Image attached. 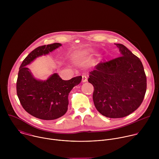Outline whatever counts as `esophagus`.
Listing matches in <instances>:
<instances>
[{
	"label": "esophagus",
	"mask_w": 159,
	"mask_h": 159,
	"mask_svg": "<svg viewBox=\"0 0 159 159\" xmlns=\"http://www.w3.org/2000/svg\"><path fill=\"white\" fill-rule=\"evenodd\" d=\"M87 80V77L86 75H82V82H85Z\"/></svg>",
	"instance_id": "obj_1"
}]
</instances>
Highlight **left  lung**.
<instances>
[{"mask_svg":"<svg viewBox=\"0 0 159 159\" xmlns=\"http://www.w3.org/2000/svg\"><path fill=\"white\" fill-rule=\"evenodd\" d=\"M115 44L121 57L99 63L88 79L94 88L96 108L110 118L130 115L141 105L147 90V77L139 58L123 44Z\"/></svg>","mask_w":159,"mask_h":159,"instance_id":"1","label":"left lung"}]
</instances>
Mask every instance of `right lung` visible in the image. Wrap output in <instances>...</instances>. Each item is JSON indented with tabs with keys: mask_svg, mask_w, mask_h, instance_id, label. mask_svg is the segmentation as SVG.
<instances>
[{
	"mask_svg": "<svg viewBox=\"0 0 159 159\" xmlns=\"http://www.w3.org/2000/svg\"><path fill=\"white\" fill-rule=\"evenodd\" d=\"M61 46V44L55 43L36 48L19 67L16 84L18 98L26 112L41 120H53L63 116L68 109L70 92L82 80V76L64 80L57 73L45 80H38L26 66L36 58L48 55Z\"/></svg>",
	"mask_w": 159,
	"mask_h": 159,
	"instance_id": "1",
	"label": "right lung"
}]
</instances>
